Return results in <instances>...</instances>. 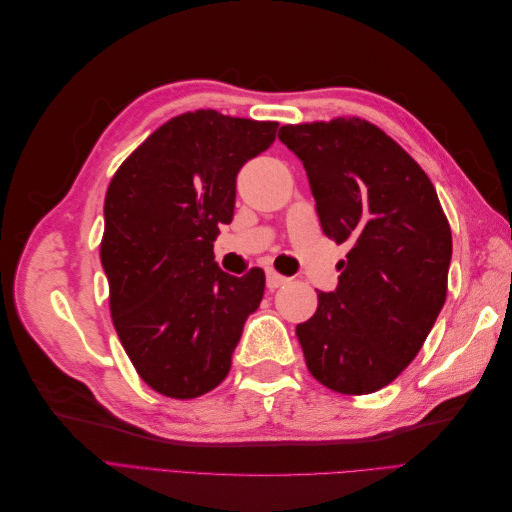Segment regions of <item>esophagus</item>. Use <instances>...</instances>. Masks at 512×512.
<instances>
[{
	"label": "esophagus",
	"mask_w": 512,
	"mask_h": 512,
	"mask_svg": "<svg viewBox=\"0 0 512 512\" xmlns=\"http://www.w3.org/2000/svg\"><path fill=\"white\" fill-rule=\"evenodd\" d=\"M288 282V277H284V275H280L277 271H273V269H267V288H280V286H284Z\"/></svg>",
	"instance_id": "34e87169"
}]
</instances>
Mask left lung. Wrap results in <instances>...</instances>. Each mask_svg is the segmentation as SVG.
Wrapping results in <instances>:
<instances>
[{
  "label": "left lung",
  "instance_id": "1",
  "mask_svg": "<svg viewBox=\"0 0 512 512\" xmlns=\"http://www.w3.org/2000/svg\"><path fill=\"white\" fill-rule=\"evenodd\" d=\"M303 162L324 235L348 243L333 292L297 327L309 374L331 391L367 395L421 350L446 301L453 237L436 188L374 123L337 117L282 126Z\"/></svg>",
  "mask_w": 512,
  "mask_h": 512
}]
</instances>
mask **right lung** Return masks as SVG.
Instances as JSON below:
<instances>
[{"instance_id": "1", "label": "right lung", "mask_w": 512, "mask_h": 512, "mask_svg": "<svg viewBox=\"0 0 512 512\" xmlns=\"http://www.w3.org/2000/svg\"><path fill=\"white\" fill-rule=\"evenodd\" d=\"M275 121L183 113L119 166L104 198L102 269L123 350L153 391L192 399L230 371L265 273L228 275L213 260L235 213L237 173L269 149Z\"/></svg>"}]
</instances>
